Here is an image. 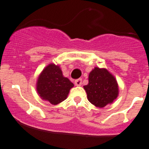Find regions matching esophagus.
I'll list each match as a JSON object with an SVG mask.
<instances>
[{
  "instance_id": "obj_1",
  "label": "esophagus",
  "mask_w": 149,
  "mask_h": 149,
  "mask_svg": "<svg viewBox=\"0 0 149 149\" xmlns=\"http://www.w3.org/2000/svg\"><path fill=\"white\" fill-rule=\"evenodd\" d=\"M81 83H82V80L81 79H77V80L75 81V85L77 86H80L81 85Z\"/></svg>"
}]
</instances>
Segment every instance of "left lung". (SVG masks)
Here are the masks:
<instances>
[{
	"label": "left lung",
	"instance_id": "1",
	"mask_svg": "<svg viewBox=\"0 0 149 149\" xmlns=\"http://www.w3.org/2000/svg\"><path fill=\"white\" fill-rule=\"evenodd\" d=\"M87 99L97 107L112 104L119 94V86L115 76L106 68L95 67L88 75V84L84 86Z\"/></svg>",
	"mask_w": 149,
	"mask_h": 149
}]
</instances>
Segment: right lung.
I'll return each instance as SVG.
<instances>
[{"label":"right lung","instance_id":"1","mask_svg":"<svg viewBox=\"0 0 149 149\" xmlns=\"http://www.w3.org/2000/svg\"><path fill=\"white\" fill-rule=\"evenodd\" d=\"M74 86L68 78L64 77L59 65H47L37 79L36 89L42 100L56 105L66 100L70 88Z\"/></svg>","mask_w":149,"mask_h":149}]
</instances>
